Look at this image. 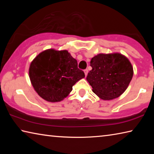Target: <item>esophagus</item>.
Listing matches in <instances>:
<instances>
[{"instance_id":"esophagus-1","label":"esophagus","mask_w":154,"mask_h":154,"mask_svg":"<svg viewBox=\"0 0 154 154\" xmlns=\"http://www.w3.org/2000/svg\"><path fill=\"white\" fill-rule=\"evenodd\" d=\"M88 72V69H85V70H84V73H85V76H87Z\"/></svg>"}]
</instances>
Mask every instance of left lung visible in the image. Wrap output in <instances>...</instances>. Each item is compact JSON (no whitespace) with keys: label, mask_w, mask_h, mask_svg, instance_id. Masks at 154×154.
Here are the masks:
<instances>
[{"label":"left lung","mask_w":154,"mask_h":154,"mask_svg":"<svg viewBox=\"0 0 154 154\" xmlns=\"http://www.w3.org/2000/svg\"><path fill=\"white\" fill-rule=\"evenodd\" d=\"M86 79L92 91L105 100L116 98L127 89L133 76L129 60L119 53L100 54L91 59Z\"/></svg>","instance_id":"left-lung-1"}]
</instances>
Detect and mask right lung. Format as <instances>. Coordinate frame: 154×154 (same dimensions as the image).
Wrapping results in <instances>:
<instances>
[{
	"instance_id": "add662e5",
	"label": "right lung",
	"mask_w": 154,
	"mask_h": 154,
	"mask_svg": "<svg viewBox=\"0 0 154 154\" xmlns=\"http://www.w3.org/2000/svg\"><path fill=\"white\" fill-rule=\"evenodd\" d=\"M29 77L36 93L48 102H60L69 94L72 86L85 77L77 61L66 50L47 49L31 62Z\"/></svg>"
}]
</instances>
